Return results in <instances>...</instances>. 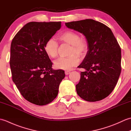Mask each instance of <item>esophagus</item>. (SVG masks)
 I'll use <instances>...</instances> for the list:
<instances>
[{"mask_svg": "<svg viewBox=\"0 0 131 131\" xmlns=\"http://www.w3.org/2000/svg\"><path fill=\"white\" fill-rule=\"evenodd\" d=\"M65 73L66 75H69V74L70 73V71H66L65 72Z\"/></svg>", "mask_w": 131, "mask_h": 131, "instance_id": "obj_1", "label": "esophagus"}]
</instances>
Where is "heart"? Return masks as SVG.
<instances>
[{
    "mask_svg": "<svg viewBox=\"0 0 131 131\" xmlns=\"http://www.w3.org/2000/svg\"><path fill=\"white\" fill-rule=\"evenodd\" d=\"M58 39L62 42L68 43L71 45L68 57H60L56 60L54 66L56 69L60 70H69L78 65L79 63V56L84 55L87 48V44L84 39L80 38L78 34L73 31H65L58 36ZM58 43L52 38L47 41L44 46V51L49 57L54 58L57 56Z\"/></svg>",
    "mask_w": 131,
    "mask_h": 131,
    "instance_id": "1",
    "label": "heart"
}]
</instances>
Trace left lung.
<instances>
[{
  "instance_id": "8db88e82",
  "label": "left lung",
  "mask_w": 131,
  "mask_h": 131,
  "mask_svg": "<svg viewBox=\"0 0 131 131\" xmlns=\"http://www.w3.org/2000/svg\"><path fill=\"white\" fill-rule=\"evenodd\" d=\"M66 26L83 34L88 51L78 66L80 73L76 85L78 94L87 101H100L112 92L121 72V49L112 30L92 19L65 23Z\"/></svg>"
}]
</instances>
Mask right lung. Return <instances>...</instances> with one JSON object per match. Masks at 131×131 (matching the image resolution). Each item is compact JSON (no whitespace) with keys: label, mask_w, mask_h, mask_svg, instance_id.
<instances>
[{"label":"right lung","mask_w":131,"mask_h":131,"mask_svg":"<svg viewBox=\"0 0 131 131\" xmlns=\"http://www.w3.org/2000/svg\"><path fill=\"white\" fill-rule=\"evenodd\" d=\"M61 27V22H30L13 38L10 45L12 80L27 101L37 105L49 104L57 97L65 71L53 70L44 51L47 41Z\"/></svg>","instance_id":"right-lung-1"}]
</instances>
